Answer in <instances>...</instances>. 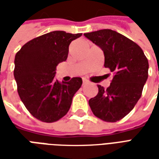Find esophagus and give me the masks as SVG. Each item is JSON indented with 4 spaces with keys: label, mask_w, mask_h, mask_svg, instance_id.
<instances>
[{
    "label": "esophagus",
    "mask_w": 159,
    "mask_h": 159,
    "mask_svg": "<svg viewBox=\"0 0 159 159\" xmlns=\"http://www.w3.org/2000/svg\"><path fill=\"white\" fill-rule=\"evenodd\" d=\"M87 83H88V80L83 79V85H85V84H87Z\"/></svg>",
    "instance_id": "1"
}]
</instances>
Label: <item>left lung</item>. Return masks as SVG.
<instances>
[{
  "mask_svg": "<svg viewBox=\"0 0 159 159\" xmlns=\"http://www.w3.org/2000/svg\"><path fill=\"white\" fill-rule=\"evenodd\" d=\"M84 36L102 49L104 66L114 74L107 89L98 85V94L89 101L90 108L103 121H119L141 96L148 77V60L140 46L115 30H100Z\"/></svg>",
  "mask_w": 159,
  "mask_h": 159,
  "instance_id": "1",
  "label": "left lung"
}]
</instances>
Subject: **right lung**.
I'll return each instance as SVG.
<instances>
[{
    "mask_svg": "<svg viewBox=\"0 0 159 159\" xmlns=\"http://www.w3.org/2000/svg\"><path fill=\"white\" fill-rule=\"evenodd\" d=\"M81 36L82 33L52 31L30 40L16 53L13 75L18 93L36 119L53 123L68 112L83 80L73 77L60 83L54 77L56 66L66 61L70 43Z\"/></svg>",
    "mask_w": 159,
    "mask_h": 159,
    "instance_id": "add662e5",
    "label": "right lung"
}]
</instances>
